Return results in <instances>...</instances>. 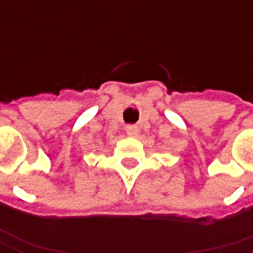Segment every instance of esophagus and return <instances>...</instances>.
Returning <instances> with one entry per match:
<instances>
[{
    "instance_id": "34e87169",
    "label": "esophagus",
    "mask_w": 253,
    "mask_h": 253,
    "mask_svg": "<svg viewBox=\"0 0 253 253\" xmlns=\"http://www.w3.org/2000/svg\"><path fill=\"white\" fill-rule=\"evenodd\" d=\"M125 131H126V135H128V136H132V138H135V136L139 135V128H138L136 125H128V126L125 128Z\"/></svg>"
}]
</instances>
